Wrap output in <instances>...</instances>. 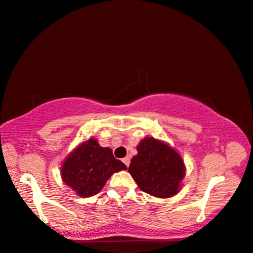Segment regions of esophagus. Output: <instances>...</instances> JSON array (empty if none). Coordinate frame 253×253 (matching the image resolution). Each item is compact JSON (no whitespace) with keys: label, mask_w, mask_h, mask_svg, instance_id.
Segmentation results:
<instances>
[{"label":"esophagus","mask_w":253,"mask_h":253,"mask_svg":"<svg viewBox=\"0 0 253 253\" xmlns=\"http://www.w3.org/2000/svg\"><path fill=\"white\" fill-rule=\"evenodd\" d=\"M123 163L128 168V166H129V164H130V158L128 157V156L125 157V158H123Z\"/></svg>","instance_id":"esophagus-1"}]
</instances>
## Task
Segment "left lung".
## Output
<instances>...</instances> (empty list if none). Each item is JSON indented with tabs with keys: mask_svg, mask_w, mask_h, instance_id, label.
<instances>
[{
	"mask_svg": "<svg viewBox=\"0 0 253 253\" xmlns=\"http://www.w3.org/2000/svg\"><path fill=\"white\" fill-rule=\"evenodd\" d=\"M136 148L128 172L140 190L160 199L176 195L186 169L176 149L154 137H145Z\"/></svg>",
	"mask_w": 253,
	"mask_h": 253,
	"instance_id": "1",
	"label": "left lung"
}]
</instances>
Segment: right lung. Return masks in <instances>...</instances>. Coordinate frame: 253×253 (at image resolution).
Here are the masks:
<instances>
[{"mask_svg":"<svg viewBox=\"0 0 253 253\" xmlns=\"http://www.w3.org/2000/svg\"><path fill=\"white\" fill-rule=\"evenodd\" d=\"M127 166L113 155L109 147H101L96 138L80 143L61 165V178L81 198L96 195L114 173Z\"/></svg>","mask_w":253,"mask_h":253,"instance_id":"add662e5","label":"right lung"}]
</instances>
